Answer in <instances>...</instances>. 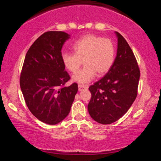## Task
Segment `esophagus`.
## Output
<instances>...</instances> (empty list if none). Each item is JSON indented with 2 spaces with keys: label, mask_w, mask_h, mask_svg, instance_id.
<instances>
[{
  "label": "esophagus",
  "mask_w": 161,
  "mask_h": 161,
  "mask_svg": "<svg viewBox=\"0 0 161 161\" xmlns=\"http://www.w3.org/2000/svg\"><path fill=\"white\" fill-rule=\"evenodd\" d=\"M88 88V86L87 85H83V84H79L78 85V90L79 91H82L83 89H86Z\"/></svg>",
  "instance_id": "34e87169"
}]
</instances>
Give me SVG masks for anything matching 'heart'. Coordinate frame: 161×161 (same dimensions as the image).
<instances>
[{"label": "heart", "mask_w": 161, "mask_h": 161, "mask_svg": "<svg viewBox=\"0 0 161 161\" xmlns=\"http://www.w3.org/2000/svg\"><path fill=\"white\" fill-rule=\"evenodd\" d=\"M72 50L74 53H61V61L68 71L75 72L83 61L84 67L72 78V81L81 84L93 80L97 72L99 75L107 73L115 59L116 49L113 42L95 35H85L73 44Z\"/></svg>", "instance_id": "b5f03b06"}]
</instances>
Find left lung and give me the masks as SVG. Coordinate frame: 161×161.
I'll list each match as a JSON object with an SVG mask.
<instances>
[{"label": "left lung", "mask_w": 161, "mask_h": 161, "mask_svg": "<svg viewBox=\"0 0 161 161\" xmlns=\"http://www.w3.org/2000/svg\"><path fill=\"white\" fill-rule=\"evenodd\" d=\"M114 64L108 73L89 88L92 97L89 115L103 125L111 124L125 115L137 96L140 70L128 43L119 33Z\"/></svg>", "instance_id": "obj_1"}]
</instances>
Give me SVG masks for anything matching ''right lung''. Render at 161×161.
Returning a JSON list of instances; mask_svg holds the SVG:
<instances>
[{"instance_id":"add662e5","label":"right lung","mask_w":161,"mask_h":161,"mask_svg":"<svg viewBox=\"0 0 161 161\" xmlns=\"http://www.w3.org/2000/svg\"><path fill=\"white\" fill-rule=\"evenodd\" d=\"M70 35L47 31L31 46L24 60L19 83L28 109L35 117L47 125H56L70 111L78 84H64L70 79L61 55Z\"/></svg>"}]
</instances>
